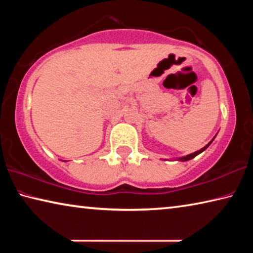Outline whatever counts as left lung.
I'll list each match as a JSON object with an SVG mask.
<instances>
[{
  "mask_svg": "<svg viewBox=\"0 0 253 253\" xmlns=\"http://www.w3.org/2000/svg\"><path fill=\"white\" fill-rule=\"evenodd\" d=\"M213 140V139H212ZM212 140L211 142H210L207 146H204L202 149H200V151H198V152H195V153H192V154H190V155H187V156H184V157H182V158H179L178 161H183V162H186V161H190V160H192V158H194L196 155H199L200 153H202L203 151H205V149H207L208 147H209V145L212 143Z\"/></svg>",
  "mask_w": 253,
  "mask_h": 253,
  "instance_id": "8db88e82",
  "label": "left lung"
}]
</instances>
